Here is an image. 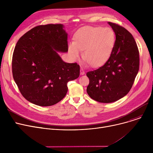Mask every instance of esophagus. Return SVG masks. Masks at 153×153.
Instances as JSON below:
<instances>
[{
    "label": "esophagus",
    "mask_w": 153,
    "mask_h": 153,
    "mask_svg": "<svg viewBox=\"0 0 153 153\" xmlns=\"http://www.w3.org/2000/svg\"><path fill=\"white\" fill-rule=\"evenodd\" d=\"M80 72H81V75H84L85 74V71L82 68H81V70H80Z\"/></svg>",
    "instance_id": "1"
}]
</instances>
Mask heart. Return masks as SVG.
Wrapping results in <instances>:
<instances>
[{
  "instance_id": "b5f03b06",
  "label": "heart",
  "mask_w": 153,
  "mask_h": 153,
  "mask_svg": "<svg viewBox=\"0 0 153 153\" xmlns=\"http://www.w3.org/2000/svg\"><path fill=\"white\" fill-rule=\"evenodd\" d=\"M74 42L69 44L68 50L74 59H78L84 51V58L90 65H102L110 58L115 44V34L111 28L89 27L74 35Z\"/></svg>"
}]
</instances>
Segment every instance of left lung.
<instances>
[{
  "instance_id": "obj_1",
  "label": "left lung",
  "mask_w": 153,
  "mask_h": 153,
  "mask_svg": "<svg viewBox=\"0 0 153 153\" xmlns=\"http://www.w3.org/2000/svg\"><path fill=\"white\" fill-rule=\"evenodd\" d=\"M108 24L116 36L114 50L104 65L86 73L88 95L101 103L115 102L129 92L140 67L139 50L132 35L118 24Z\"/></svg>"
}]
</instances>
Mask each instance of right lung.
<instances>
[{"label":"right lung","mask_w":153,"mask_h":153,"mask_svg":"<svg viewBox=\"0 0 153 153\" xmlns=\"http://www.w3.org/2000/svg\"><path fill=\"white\" fill-rule=\"evenodd\" d=\"M62 24L36 26L24 34L12 56V74L23 97L35 105H53L65 97L67 84L79 77L80 66L64 62L57 51H68Z\"/></svg>","instance_id":"obj_1"}]
</instances>
